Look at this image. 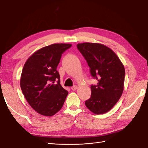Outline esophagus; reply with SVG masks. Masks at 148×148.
<instances>
[{
    "mask_svg": "<svg viewBox=\"0 0 148 148\" xmlns=\"http://www.w3.org/2000/svg\"><path fill=\"white\" fill-rule=\"evenodd\" d=\"M71 89H72L73 91H75V90H77V89L78 86H77V85H75V86H72V87H71Z\"/></svg>",
    "mask_w": 148,
    "mask_h": 148,
    "instance_id": "obj_1",
    "label": "esophagus"
}]
</instances>
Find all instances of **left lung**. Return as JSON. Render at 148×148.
<instances>
[{
	"label": "left lung",
	"mask_w": 148,
	"mask_h": 148,
	"mask_svg": "<svg viewBox=\"0 0 148 148\" xmlns=\"http://www.w3.org/2000/svg\"><path fill=\"white\" fill-rule=\"evenodd\" d=\"M77 48L87 61L92 77L97 79V85H91V97L85 105L95 114L106 113L123 93L124 66L116 53L104 44L79 43Z\"/></svg>",
	"instance_id": "1"
}]
</instances>
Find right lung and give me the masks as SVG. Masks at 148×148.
I'll return each mask as SVG.
<instances>
[{"instance_id": "add662e5", "label": "right lung", "mask_w": 148, "mask_h": 148, "mask_svg": "<svg viewBox=\"0 0 148 148\" xmlns=\"http://www.w3.org/2000/svg\"><path fill=\"white\" fill-rule=\"evenodd\" d=\"M71 44H53L41 48L26 61L20 78L22 92L39 114L51 117L63 106L69 92L60 84L57 70L62 54ZM56 80L58 83L55 84Z\"/></svg>"}]
</instances>
